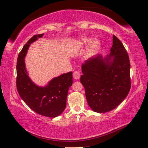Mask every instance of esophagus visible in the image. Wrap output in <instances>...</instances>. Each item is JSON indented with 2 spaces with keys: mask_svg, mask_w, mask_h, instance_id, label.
<instances>
[{
  "mask_svg": "<svg viewBox=\"0 0 148 148\" xmlns=\"http://www.w3.org/2000/svg\"><path fill=\"white\" fill-rule=\"evenodd\" d=\"M81 76V74L79 71H74L73 73V77L75 79H79Z\"/></svg>",
  "mask_w": 148,
  "mask_h": 148,
  "instance_id": "34e87169",
  "label": "esophagus"
}]
</instances>
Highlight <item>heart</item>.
I'll return each instance as SVG.
<instances>
[{"mask_svg":"<svg viewBox=\"0 0 148 148\" xmlns=\"http://www.w3.org/2000/svg\"><path fill=\"white\" fill-rule=\"evenodd\" d=\"M90 44V51L91 53H95L99 50L100 48V43L98 39H93L91 41V39L88 37H82L79 40V44L81 45H87Z\"/></svg>","mask_w":148,"mask_h":148,"instance_id":"b5f03b06","label":"heart"}]
</instances>
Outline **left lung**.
<instances>
[{
    "label": "left lung",
    "mask_w": 148,
    "mask_h": 148,
    "mask_svg": "<svg viewBox=\"0 0 148 148\" xmlns=\"http://www.w3.org/2000/svg\"><path fill=\"white\" fill-rule=\"evenodd\" d=\"M106 57L98 54L82 65L80 81L90 108L107 112L123 102L131 87L130 64L127 50L113 35L112 46Z\"/></svg>",
    "instance_id": "left-lung-1"
}]
</instances>
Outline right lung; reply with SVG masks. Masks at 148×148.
<instances>
[{
	"label": "right lung",
	"mask_w": 148,
	"mask_h": 148,
	"mask_svg": "<svg viewBox=\"0 0 148 148\" xmlns=\"http://www.w3.org/2000/svg\"><path fill=\"white\" fill-rule=\"evenodd\" d=\"M43 36L44 34L34 36L19 53L16 65V87L21 98L31 109L42 116L55 118L65 109L68 90L72 84V72L54 77L45 86H37L31 80L24 58L31 44Z\"/></svg>",
	"instance_id": "add662e5"
}]
</instances>
